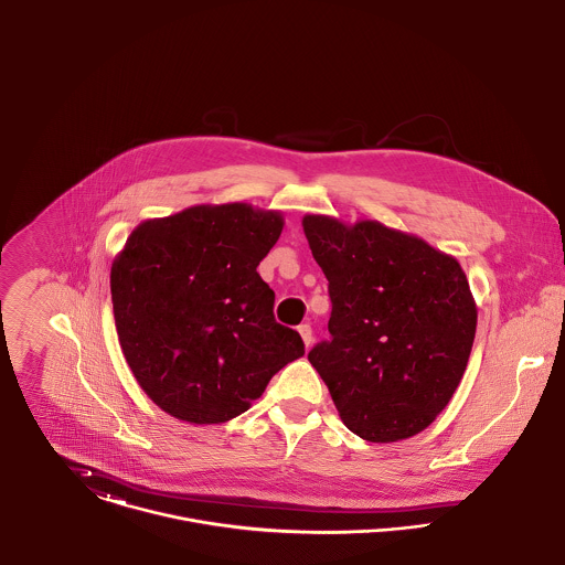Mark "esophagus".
Masks as SVG:
<instances>
[{
  "label": "esophagus",
  "mask_w": 565,
  "mask_h": 565,
  "mask_svg": "<svg viewBox=\"0 0 565 565\" xmlns=\"http://www.w3.org/2000/svg\"><path fill=\"white\" fill-rule=\"evenodd\" d=\"M299 333H301V338H303L305 348H309L313 344V333H311V327H309V324H301V327H299Z\"/></svg>",
  "instance_id": "34e87169"
}]
</instances>
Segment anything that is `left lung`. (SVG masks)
Returning a JSON list of instances; mask_svg holds the SVG:
<instances>
[{"label": "left lung", "instance_id": "8db88e82", "mask_svg": "<svg viewBox=\"0 0 565 565\" xmlns=\"http://www.w3.org/2000/svg\"><path fill=\"white\" fill-rule=\"evenodd\" d=\"M329 281V342L307 359L348 430L370 443L419 435L469 363L478 307L456 258L379 221L305 215Z\"/></svg>", "mask_w": 565, "mask_h": 565}]
</instances>
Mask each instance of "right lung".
<instances>
[{"label":"right lung","mask_w":565,"mask_h":565,"mask_svg":"<svg viewBox=\"0 0 565 565\" xmlns=\"http://www.w3.org/2000/svg\"><path fill=\"white\" fill-rule=\"evenodd\" d=\"M284 217L249 204L193 206L139 223L111 264V303L137 383L180 422L223 424L305 354L275 320L258 264Z\"/></svg>","instance_id":"1"}]
</instances>
